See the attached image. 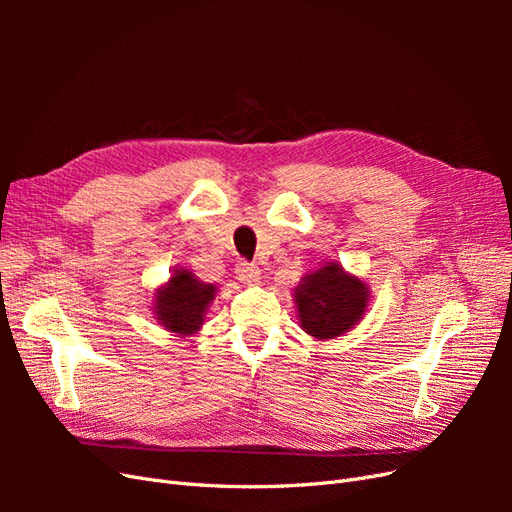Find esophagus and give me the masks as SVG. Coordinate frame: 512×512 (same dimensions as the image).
<instances>
[{
  "label": "esophagus",
  "mask_w": 512,
  "mask_h": 512,
  "mask_svg": "<svg viewBox=\"0 0 512 512\" xmlns=\"http://www.w3.org/2000/svg\"><path fill=\"white\" fill-rule=\"evenodd\" d=\"M237 277H239V282H243V284H258L260 282V269L256 265H250V262H239Z\"/></svg>",
  "instance_id": "esophagus-1"
}]
</instances>
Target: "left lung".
Returning a JSON list of instances; mask_svg holds the SVG:
<instances>
[{
  "instance_id": "8db88e82",
  "label": "left lung",
  "mask_w": 512,
  "mask_h": 512,
  "mask_svg": "<svg viewBox=\"0 0 512 512\" xmlns=\"http://www.w3.org/2000/svg\"><path fill=\"white\" fill-rule=\"evenodd\" d=\"M294 303L305 333L316 339H335L359 324L369 303V288L342 265L327 262L294 288Z\"/></svg>"
}]
</instances>
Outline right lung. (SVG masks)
I'll list each match as a JSON object with an SVG mask.
<instances>
[{"mask_svg":"<svg viewBox=\"0 0 512 512\" xmlns=\"http://www.w3.org/2000/svg\"><path fill=\"white\" fill-rule=\"evenodd\" d=\"M215 292L218 288L200 282L192 271L175 269L170 280L156 290L153 314L166 331L179 337H190L203 327L205 312Z\"/></svg>","mask_w":512,"mask_h":512,"instance_id":"add662e5","label":"right lung"}]
</instances>
